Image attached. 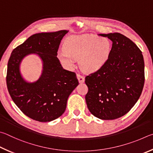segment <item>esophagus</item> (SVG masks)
I'll return each instance as SVG.
<instances>
[{
    "label": "esophagus",
    "mask_w": 153,
    "mask_h": 153,
    "mask_svg": "<svg viewBox=\"0 0 153 153\" xmlns=\"http://www.w3.org/2000/svg\"><path fill=\"white\" fill-rule=\"evenodd\" d=\"M76 76H77V79H78L79 82H80V83H82V82H84L85 77L83 76H82V75L80 74H77Z\"/></svg>",
    "instance_id": "obj_1"
}]
</instances>
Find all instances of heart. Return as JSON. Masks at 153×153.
Segmentation results:
<instances>
[{"label":"heart","mask_w":153,"mask_h":153,"mask_svg":"<svg viewBox=\"0 0 153 153\" xmlns=\"http://www.w3.org/2000/svg\"><path fill=\"white\" fill-rule=\"evenodd\" d=\"M111 50V43L105 37L93 34L72 36L66 39L64 50L58 53V58L69 67L74 65V59H79L82 71L94 72L107 62Z\"/></svg>","instance_id":"obj_1"}]
</instances>
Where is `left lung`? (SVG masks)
<instances>
[{"label":"left lung","mask_w":153,"mask_h":153,"mask_svg":"<svg viewBox=\"0 0 153 153\" xmlns=\"http://www.w3.org/2000/svg\"><path fill=\"white\" fill-rule=\"evenodd\" d=\"M112 41L110 56L104 66L85 77V100L98 118L124 116L137 102L144 84L143 53L132 40L120 33L100 34Z\"/></svg>","instance_id":"8db88e82"}]
</instances>
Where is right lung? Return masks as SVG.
I'll return each instance as SVG.
<instances>
[{
	"mask_svg": "<svg viewBox=\"0 0 153 153\" xmlns=\"http://www.w3.org/2000/svg\"><path fill=\"white\" fill-rule=\"evenodd\" d=\"M67 33L61 30L32 35L13 50L8 62L6 79L10 97L24 114L36 121L48 122L61 116L69 95L79 85L76 73L64 70L57 58ZM30 53H36L43 62L42 74L34 83L26 82L19 71L21 60Z\"/></svg>",
	"mask_w": 153,
	"mask_h": 153,
	"instance_id": "obj_1",
	"label": "right lung"
}]
</instances>
